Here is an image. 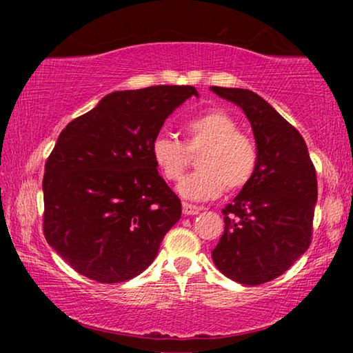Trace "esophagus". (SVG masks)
I'll list each match as a JSON object with an SVG mask.
<instances>
[{
    "instance_id": "34e87169",
    "label": "esophagus",
    "mask_w": 353,
    "mask_h": 353,
    "mask_svg": "<svg viewBox=\"0 0 353 353\" xmlns=\"http://www.w3.org/2000/svg\"><path fill=\"white\" fill-rule=\"evenodd\" d=\"M201 210H202V207L188 204V202H183V204H182L183 214H198Z\"/></svg>"
}]
</instances>
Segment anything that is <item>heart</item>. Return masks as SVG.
<instances>
[{
	"instance_id": "b5f03b06",
	"label": "heart",
	"mask_w": 353,
	"mask_h": 353,
	"mask_svg": "<svg viewBox=\"0 0 353 353\" xmlns=\"http://www.w3.org/2000/svg\"><path fill=\"white\" fill-rule=\"evenodd\" d=\"M185 143L159 134L151 143V155L165 181L177 182L198 154V171L179 183L185 199H214L227 190L246 187L259 166V148L252 137L240 130L236 119L221 109H212L183 124Z\"/></svg>"
}]
</instances>
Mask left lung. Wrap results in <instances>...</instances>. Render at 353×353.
Here are the masks:
<instances>
[{"instance_id":"8db88e82","label":"left lung","mask_w":353,"mask_h":353,"mask_svg":"<svg viewBox=\"0 0 353 353\" xmlns=\"http://www.w3.org/2000/svg\"><path fill=\"white\" fill-rule=\"evenodd\" d=\"M246 113L259 148V166L223 208L224 234L212 250L214 266L243 285L271 282L312 244L318 179L305 140L259 94L212 87Z\"/></svg>"}]
</instances>
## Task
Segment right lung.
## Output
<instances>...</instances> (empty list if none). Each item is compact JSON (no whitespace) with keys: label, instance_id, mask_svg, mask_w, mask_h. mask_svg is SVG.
I'll use <instances>...</instances> for the list:
<instances>
[{"label":"right lung","instance_id":"add662e5","mask_svg":"<svg viewBox=\"0 0 353 353\" xmlns=\"http://www.w3.org/2000/svg\"><path fill=\"white\" fill-rule=\"evenodd\" d=\"M191 85L113 92L59 135L45 163L43 234L73 268L99 283L126 282L151 265L182 214L151 143Z\"/></svg>","mask_w":353,"mask_h":353}]
</instances>
